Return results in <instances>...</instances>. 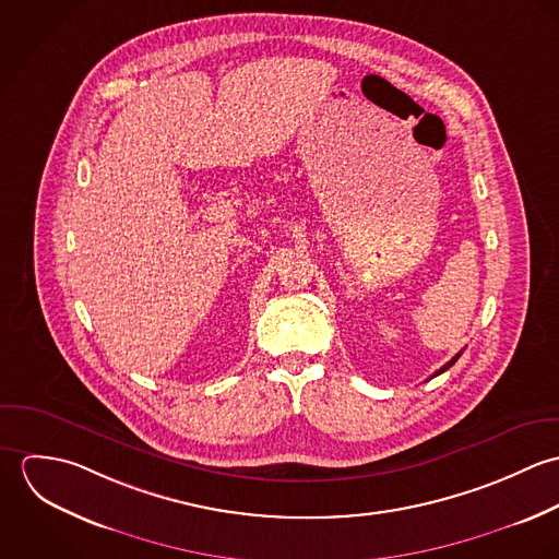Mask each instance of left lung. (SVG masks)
<instances>
[{
    "label": "left lung",
    "mask_w": 559,
    "mask_h": 559,
    "mask_svg": "<svg viewBox=\"0 0 559 559\" xmlns=\"http://www.w3.org/2000/svg\"><path fill=\"white\" fill-rule=\"evenodd\" d=\"M459 357H461V353H459V355H456V357H452V359H450V361H448V364H445V366H443V368H439V370H437V372H435V374H432V379H435V377H437V374H441V372H445V370H448V368H452V366H454V364H456V359H459Z\"/></svg>",
    "instance_id": "left-lung-1"
}]
</instances>
